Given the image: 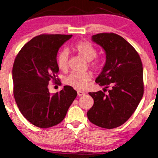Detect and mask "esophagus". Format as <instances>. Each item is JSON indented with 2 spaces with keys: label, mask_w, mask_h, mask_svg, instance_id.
I'll return each mask as SVG.
<instances>
[{
  "label": "esophagus",
  "mask_w": 158,
  "mask_h": 158,
  "mask_svg": "<svg viewBox=\"0 0 158 158\" xmlns=\"http://www.w3.org/2000/svg\"><path fill=\"white\" fill-rule=\"evenodd\" d=\"M77 94H78L79 96H83L85 94V93L83 91H81V90H78L77 91Z\"/></svg>",
  "instance_id": "obj_1"
}]
</instances>
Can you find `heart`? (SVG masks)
Returning a JSON list of instances; mask_svg holds the SVG:
<instances>
[{
	"instance_id": "b5f03b06",
	"label": "heart",
	"mask_w": 158,
	"mask_h": 158,
	"mask_svg": "<svg viewBox=\"0 0 158 158\" xmlns=\"http://www.w3.org/2000/svg\"><path fill=\"white\" fill-rule=\"evenodd\" d=\"M73 50L76 52L87 60L88 66L94 70H99L102 67V61L97 57V49L93 45L88 41H79L74 45ZM68 52L66 50L60 52L57 56L56 62L59 68L62 71H66L68 68ZM93 75L89 72L82 73H73L64 78V83L68 86L77 90H84L86 87L88 82L91 80Z\"/></svg>"
}]
</instances>
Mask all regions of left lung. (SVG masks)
<instances>
[{
    "label": "left lung",
    "instance_id": "8db88e82",
    "mask_svg": "<svg viewBox=\"0 0 158 158\" xmlns=\"http://www.w3.org/2000/svg\"><path fill=\"white\" fill-rule=\"evenodd\" d=\"M92 40L103 48L106 60L95 82L104 90L89 93L94 104L88 111L90 122L112 129L127 121L136 110L144 94L142 63L135 49L121 36L100 33Z\"/></svg>",
    "mask_w": 158,
    "mask_h": 158
}]
</instances>
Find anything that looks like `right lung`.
I'll use <instances>...</instances> for the list:
<instances>
[{
  "instance_id": "add662e5",
  "label": "right lung",
  "mask_w": 158,
  "mask_h": 158,
  "mask_svg": "<svg viewBox=\"0 0 158 158\" xmlns=\"http://www.w3.org/2000/svg\"><path fill=\"white\" fill-rule=\"evenodd\" d=\"M72 36H36L21 48L14 60V99L25 118L37 127L47 128L61 122L77 95V91L68 85L54 94L48 88L50 80L54 83L59 80L57 52Z\"/></svg>"
}]
</instances>
